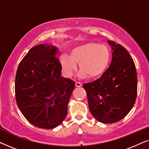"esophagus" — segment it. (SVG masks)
Instances as JSON below:
<instances>
[{"mask_svg":"<svg viewBox=\"0 0 149 149\" xmlns=\"http://www.w3.org/2000/svg\"><path fill=\"white\" fill-rule=\"evenodd\" d=\"M75 86H76L77 87H80L82 86V83L80 82H76L75 83Z\"/></svg>","mask_w":149,"mask_h":149,"instance_id":"34e87169","label":"esophagus"}]
</instances>
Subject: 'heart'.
<instances>
[{
    "label": "heart",
    "instance_id": "1",
    "mask_svg": "<svg viewBox=\"0 0 149 149\" xmlns=\"http://www.w3.org/2000/svg\"><path fill=\"white\" fill-rule=\"evenodd\" d=\"M112 60L111 50L107 47L95 42L79 45L71 49L70 56L63 54L60 64L67 77H70L79 64V77L91 79L101 77L107 70Z\"/></svg>",
    "mask_w": 149,
    "mask_h": 149
}]
</instances>
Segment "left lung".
Returning a JSON list of instances; mask_svg holds the SVG:
<instances>
[{"mask_svg":"<svg viewBox=\"0 0 149 149\" xmlns=\"http://www.w3.org/2000/svg\"><path fill=\"white\" fill-rule=\"evenodd\" d=\"M112 60L100 78L85 83L89 109L91 115L102 123H113L129 113L137 96V72L131 56L125 48L108 40Z\"/></svg>","mask_w":149,"mask_h":149,"instance_id":"left-lung-1","label":"left lung"}]
</instances>
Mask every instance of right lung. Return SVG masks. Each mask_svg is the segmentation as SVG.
Listing matches in <instances>:
<instances>
[{
    "label": "right lung",
    "mask_w": 149,
    "mask_h": 149,
    "mask_svg": "<svg viewBox=\"0 0 149 149\" xmlns=\"http://www.w3.org/2000/svg\"><path fill=\"white\" fill-rule=\"evenodd\" d=\"M58 49L49 43L30 49L18 65L15 81L17 107L32 125L53 129L64 121L75 83L61 76Z\"/></svg>",
    "instance_id": "add662e5"
}]
</instances>
